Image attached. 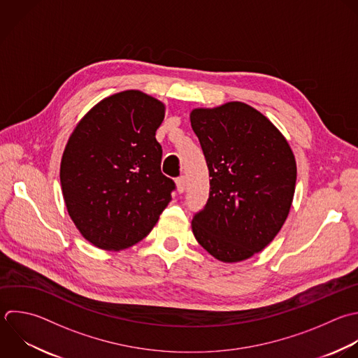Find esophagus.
<instances>
[{
    "label": "esophagus",
    "mask_w": 358,
    "mask_h": 358,
    "mask_svg": "<svg viewBox=\"0 0 358 358\" xmlns=\"http://www.w3.org/2000/svg\"><path fill=\"white\" fill-rule=\"evenodd\" d=\"M176 189L179 193H183L186 189V178L185 176H179L176 179Z\"/></svg>",
    "instance_id": "34e87169"
}]
</instances>
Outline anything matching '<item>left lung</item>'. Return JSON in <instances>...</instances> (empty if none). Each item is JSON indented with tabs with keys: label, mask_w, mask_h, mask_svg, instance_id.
<instances>
[{
	"label": "left lung",
	"mask_w": 358,
	"mask_h": 358,
	"mask_svg": "<svg viewBox=\"0 0 358 358\" xmlns=\"http://www.w3.org/2000/svg\"><path fill=\"white\" fill-rule=\"evenodd\" d=\"M210 172V196L194 214L197 242L215 259L235 263L263 250L287 220L296 180L289 144L259 110L242 102L193 109Z\"/></svg>",
	"instance_id": "8db88e82"
}]
</instances>
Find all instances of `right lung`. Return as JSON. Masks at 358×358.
I'll return each mask as SVG.
<instances>
[{
  "instance_id": "obj_1",
  "label": "right lung",
  "mask_w": 358,
  "mask_h": 358,
  "mask_svg": "<svg viewBox=\"0 0 358 358\" xmlns=\"http://www.w3.org/2000/svg\"><path fill=\"white\" fill-rule=\"evenodd\" d=\"M165 105L123 91L96 103L69 138L60 165L67 211L81 235L105 250L145 238L172 200L155 131Z\"/></svg>"
}]
</instances>
